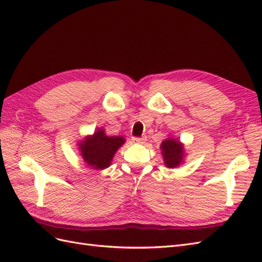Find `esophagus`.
<instances>
[{"label":"esophagus","mask_w":262,"mask_h":262,"mask_svg":"<svg viewBox=\"0 0 262 262\" xmlns=\"http://www.w3.org/2000/svg\"><path fill=\"white\" fill-rule=\"evenodd\" d=\"M145 140H146L145 137H141V138H140V137H134V138H132V142H133V143H137V144L144 143Z\"/></svg>","instance_id":"34e87169"}]
</instances>
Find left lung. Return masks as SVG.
Segmentation results:
<instances>
[{
  "mask_svg": "<svg viewBox=\"0 0 262 262\" xmlns=\"http://www.w3.org/2000/svg\"><path fill=\"white\" fill-rule=\"evenodd\" d=\"M161 148L166 166L169 168L177 167L182 161V156H184V148L179 142L171 138L167 139L163 142Z\"/></svg>",
  "mask_w": 262,
  "mask_h": 262,
  "instance_id": "left-lung-1",
  "label": "left lung"
}]
</instances>
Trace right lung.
Returning <instances> with one entry per match:
<instances>
[{
	"label": "right lung",
	"mask_w": 262,
	"mask_h": 262,
	"mask_svg": "<svg viewBox=\"0 0 262 262\" xmlns=\"http://www.w3.org/2000/svg\"><path fill=\"white\" fill-rule=\"evenodd\" d=\"M124 143L121 137H107L104 130H98L87 138L80 148L84 161L96 169H104L110 165L117 149Z\"/></svg>",
	"instance_id": "obj_1"
}]
</instances>
